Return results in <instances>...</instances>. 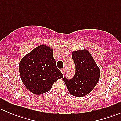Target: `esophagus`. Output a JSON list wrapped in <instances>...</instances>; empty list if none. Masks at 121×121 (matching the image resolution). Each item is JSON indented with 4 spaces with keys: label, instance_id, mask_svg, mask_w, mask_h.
Masks as SVG:
<instances>
[{
    "label": "esophagus",
    "instance_id": "esophagus-1",
    "mask_svg": "<svg viewBox=\"0 0 121 121\" xmlns=\"http://www.w3.org/2000/svg\"><path fill=\"white\" fill-rule=\"evenodd\" d=\"M61 72L62 74H65V69H64V68H63V69H61Z\"/></svg>",
    "mask_w": 121,
    "mask_h": 121
}]
</instances>
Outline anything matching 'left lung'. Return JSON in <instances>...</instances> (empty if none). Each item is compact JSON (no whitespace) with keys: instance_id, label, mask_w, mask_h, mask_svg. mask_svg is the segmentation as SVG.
<instances>
[{"instance_id":"8db88e82","label":"left lung","mask_w":121,"mask_h":121,"mask_svg":"<svg viewBox=\"0 0 121 121\" xmlns=\"http://www.w3.org/2000/svg\"><path fill=\"white\" fill-rule=\"evenodd\" d=\"M75 63V73L71 80L64 78L68 91L77 97H83L92 91L100 77V69L86 49L72 52Z\"/></svg>"}]
</instances>
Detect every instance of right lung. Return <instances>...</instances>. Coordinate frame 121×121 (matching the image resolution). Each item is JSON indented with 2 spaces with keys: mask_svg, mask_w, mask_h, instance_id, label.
Returning a JSON list of instances; mask_svg holds the SVG:
<instances>
[{
  "mask_svg": "<svg viewBox=\"0 0 121 121\" xmlns=\"http://www.w3.org/2000/svg\"><path fill=\"white\" fill-rule=\"evenodd\" d=\"M53 49L41 44L22 58L19 64L23 83L33 94L40 95L51 90L63 75L56 66Z\"/></svg>",
  "mask_w": 121,
  "mask_h": 121,
  "instance_id": "right-lung-1",
  "label": "right lung"
}]
</instances>
